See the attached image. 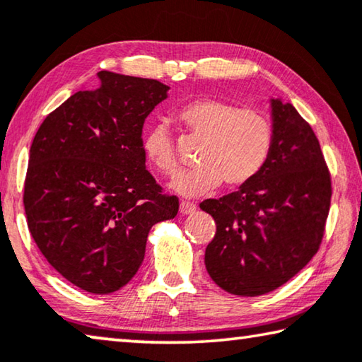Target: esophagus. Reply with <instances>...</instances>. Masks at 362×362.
Returning <instances> with one entry per match:
<instances>
[{
	"mask_svg": "<svg viewBox=\"0 0 362 362\" xmlns=\"http://www.w3.org/2000/svg\"><path fill=\"white\" fill-rule=\"evenodd\" d=\"M197 211V204L192 202H182L180 203V212L182 214H193Z\"/></svg>",
	"mask_w": 362,
	"mask_h": 362,
	"instance_id": "1",
	"label": "esophagus"
}]
</instances>
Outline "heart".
Returning a JSON list of instances; mask_svg holds the SVG:
<instances>
[{
    "mask_svg": "<svg viewBox=\"0 0 362 362\" xmlns=\"http://www.w3.org/2000/svg\"><path fill=\"white\" fill-rule=\"evenodd\" d=\"M177 119L183 130L202 139L194 156L197 168L172 182V188L185 197L209 192L221 180L227 187L243 185L262 169L271 153L272 125L256 109L216 98H197L179 109ZM141 145L158 172L177 174L180 164L175 143L164 124L146 129Z\"/></svg>",
    "mask_w": 362,
    "mask_h": 362,
    "instance_id": "1",
    "label": "heart"
}]
</instances>
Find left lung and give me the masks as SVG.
I'll list each match as a JSON object with an SVG mask.
<instances>
[{
  "label": "left lung",
  "mask_w": 362,
  "mask_h": 362,
  "mask_svg": "<svg viewBox=\"0 0 362 362\" xmlns=\"http://www.w3.org/2000/svg\"><path fill=\"white\" fill-rule=\"evenodd\" d=\"M274 140L262 169L238 192L199 204L214 217L204 253L211 279L259 296L301 271L322 243L332 179L319 140L290 103L272 100Z\"/></svg>",
  "instance_id": "left-lung-1"
}]
</instances>
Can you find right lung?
Here are the masks:
<instances>
[{
    "label": "right lung",
    "mask_w": 362,
    "mask_h": 362,
    "mask_svg": "<svg viewBox=\"0 0 362 362\" xmlns=\"http://www.w3.org/2000/svg\"><path fill=\"white\" fill-rule=\"evenodd\" d=\"M49 112L30 146L27 226L47 261L88 293L107 295L139 271L154 223L174 219L179 198L146 170L143 124L168 85L101 71Z\"/></svg>",
    "instance_id": "1"
}]
</instances>
